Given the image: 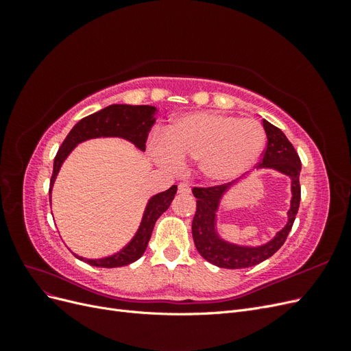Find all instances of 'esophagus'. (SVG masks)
Here are the masks:
<instances>
[{
	"label": "esophagus",
	"instance_id": "34e87169",
	"mask_svg": "<svg viewBox=\"0 0 351 351\" xmlns=\"http://www.w3.org/2000/svg\"><path fill=\"white\" fill-rule=\"evenodd\" d=\"M190 186H189V183H186V182H182V183H178V193H182V195H189L190 193Z\"/></svg>",
	"mask_w": 351,
	"mask_h": 351
}]
</instances>
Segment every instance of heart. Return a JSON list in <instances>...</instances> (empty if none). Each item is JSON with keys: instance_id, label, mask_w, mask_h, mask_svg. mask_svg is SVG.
<instances>
[{"instance_id": "heart-1", "label": "heart", "mask_w": 351, "mask_h": 351, "mask_svg": "<svg viewBox=\"0 0 351 351\" xmlns=\"http://www.w3.org/2000/svg\"><path fill=\"white\" fill-rule=\"evenodd\" d=\"M263 146L265 132L258 121L200 111L178 117L165 137L151 141L149 152L156 162L168 168L199 161L206 178L228 182L258 161Z\"/></svg>"}]
</instances>
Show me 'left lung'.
<instances>
[{
  "instance_id": "obj_1",
  "label": "left lung",
  "mask_w": 351,
  "mask_h": 351,
  "mask_svg": "<svg viewBox=\"0 0 351 351\" xmlns=\"http://www.w3.org/2000/svg\"><path fill=\"white\" fill-rule=\"evenodd\" d=\"M263 129L267 133L268 142L267 147L262 154V161L259 162V168H274L277 171L289 176L291 178V206L289 209V222L287 226L277 232L271 241L262 244L258 247L250 246H237V244L228 243L222 240L215 230V219L219 200L231 183L212 186V187H193V195L196 200V214L192 222V234L197 252L202 258L208 262L217 265L219 268L227 269H240L254 267L263 261L271 258L277 252L287 236L291 231L294 219L300 205V171L302 162L297 155L294 146L287 139L285 134L271 124L269 121L263 120Z\"/></svg>"
}]
</instances>
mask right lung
Wrapping results in <instances>:
<instances>
[{
  "instance_id": "obj_1",
  "label": "right lung",
  "mask_w": 351,
  "mask_h": 351,
  "mask_svg": "<svg viewBox=\"0 0 351 351\" xmlns=\"http://www.w3.org/2000/svg\"><path fill=\"white\" fill-rule=\"evenodd\" d=\"M155 115L156 108L151 107V105L114 104L107 108L82 119L70 130V133L67 134L56 155L54 171H52L49 183V195L52 184H54L56 177L60 171L61 164L64 162L67 155L74 149V146L77 143L88 139H93V137H123V139L134 143L141 151H145L147 134H149L151 127L155 123ZM176 193L177 186H171L168 190H165V192L158 193L149 199L145 209L141 227L137 230L136 236L119 253L102 259H86L77 256V254L76 258L92 265V267L99 268H119L133 263L145 253L147 243L151 240L156 219L164 214L169 208V205H171Z\"/></svg>"
}]
</instances>
